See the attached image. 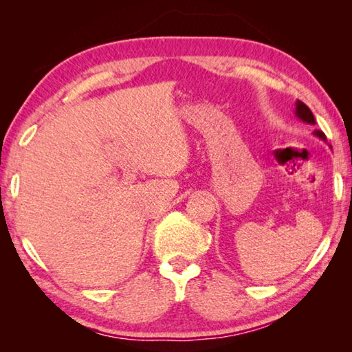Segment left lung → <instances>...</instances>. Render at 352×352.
Returning <instances> with one entry per match:
<instances>
[{
  "mask_svg": "<svg viewBox=\"0 0 352 352\" xmlns=\"http://www.w3.org/2000/svg\"><path fill=\"white\" fill-rule=\"evenodd\" d=\"M295 116H296L298 119H301L302 122L312 124V126L315 124V118H314V115H312L311 109H309V107H307L306 104H302L301 100H296V104H295ZM314 135L317 136V138L326 141V136H324L323 132H321V130H315Z\"/></svg>",
  "mask_w": 352,
  "mask_h": 352,
  "instance_id": "1",
  "label": "left lung"
}]
</instances>
